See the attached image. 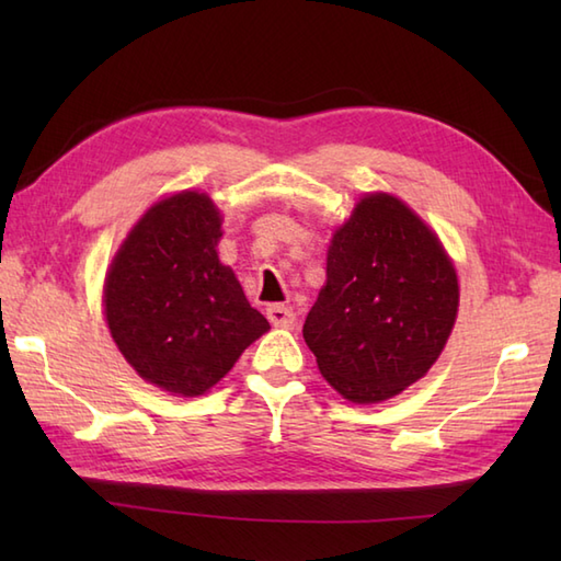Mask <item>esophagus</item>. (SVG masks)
Returning <instances> with one entry per match:
<instances>
[{
  "instance_id": "1",
  "label": "esophagus",
  "mask_w": 561,
  "mask_h": 561,
  "mask_svg": "<svg viewBox=\"0 0 561 561\" xmlns=\"http://www.w3.org/2000/svg\"><path fill=\"white\" fill-rule=\"evenodd\" d=\"M267 318H270L272 325H282V328L294 325V320H296L291 308L289 306H282V304H272L267 308Z\"/></svg>"
}]
</instances>
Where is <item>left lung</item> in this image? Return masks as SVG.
Segmentation results:
<instances>
[{
    "label": "left lung",
    "mask_w": 561,
    "mask_h": 561,
    "mask_svg": "<svg viewBox=\"0 0 561 561\" xmlns=\"http://www.w3.org/2000/svg\"><path fill=\"white\" fill-rule=\"evenodd\" d=\"M458 313V277L436 233L392 195H366L332 236L328 282L304 340L352 402H380L438 359Z\"/></svg>",
    "instance_id": "obj_1"
}]
</instances>
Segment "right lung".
<instances>
[{
  "label": "right lung",
  "instance_id": "right-lung-1",
  "mask_svg": "<svg viewBox=\"0 0 561 561\" xmlns=\"http://www.w3.org/2000/svg\"><path fill=\"white\" fill-rule=\"evenodd\" d=\"M221 219L202 193L153 205L117 250L103 304L111 335L135 371L178 396L207 392L270 330L219 262Z\"/></svg>",
  "mask_w": 561,
  "mask_h": 561
}]
</instances>
